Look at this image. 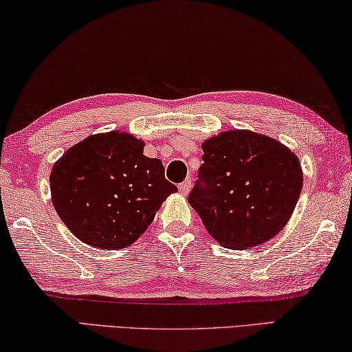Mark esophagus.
<instances>
[{
    "label": "esophagus",
    "instance_id": "34e87169",
    "mask_svg": "<svg viewBox=\"0 0 352 352\" xmlns=\"http://www.w3.org/2000/svg\"><path fill=\"white\" fill-rule=\"evenodd\" d=\"M190 190H192V179L188 177V179H186V181L179 184V192L182 195H188Z\"/></svg>",
    "mask_w": 352,
    "mask_h": 352
}]
</instances>
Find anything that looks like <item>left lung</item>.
Returning a JSON list of instances; mask_svg holds the SVG:
<instances>
[{
    "instance_id": "obj_1",
    "label": "left lung",
    "mask_w": 352,
    "mask_h": 352,
    "mask_svg": "<svg viewBox=\"0 0 352 352\" xmlns=\"http://www.w3.org/2000/svg\"><path fill=\"white\" fill-rule=\"evenodd\" d=\"M188 202L224 248L244 250L274 238L303 186L300 160L280 142L252 131L221 133L202 144Z\"/></svg>"
}]
</instances>
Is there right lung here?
<instances>
[{
	"mask_svg": "<svg viewBox=\"0 0 352 352\" xmlns=\"http://www.w3.org/2000/svg\"><path fill=\"white\" fill-rule=\"evenodd\" d=\"M175 192L162 162L144 156V142L119 131L71 146L51 173L61 221L83 243L107 250L133 244Z\"/></svg>",
	"mask_w": 352,
	"mask_h": 352,
	"instance_id": "right-lung-1",
	"label": "right lung"
}]
</instances>
